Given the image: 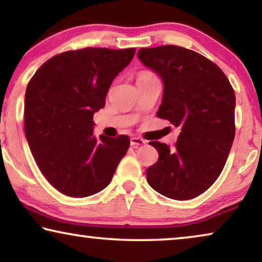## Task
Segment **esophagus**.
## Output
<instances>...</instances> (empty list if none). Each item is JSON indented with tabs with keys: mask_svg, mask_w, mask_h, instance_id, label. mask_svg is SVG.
I'll return each mask as SVG.
<instances>
[{
	"mask_svg": "<svg viewBox=\"0 0 262 262\" xmlns=\"http://www.w3.org/2000/svg\"><path fill=\"white\" fill-rule=\"evenodd\" d=\"M130 143H131V145L134 146V148H137V146L144 145L145 144V141H144V139L139 138V137H132Z\"/></svg>",
	"mask_w": 262,
	"mask_h": 262,
	"instance_id": "34e87169",
	"label": "esophagus"
}]
</instances>
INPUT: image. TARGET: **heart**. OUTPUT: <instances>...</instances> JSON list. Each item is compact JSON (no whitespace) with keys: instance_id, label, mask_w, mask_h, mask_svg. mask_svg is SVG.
I'll return each mask as SVG.
<instances>
[{"instance_id":"heart-1","label":"heart","mask_w":262,"mask_h":262,"mask_svg":"<svg viewBox=\"0 0 262 262\" xmlns=\"http://www.w3.org/2000/svg\"><path fill=\"white\" fill-rule=\"evenodd\" d=\"M149 75H152V74L149 73V71H142V73L139 74L138 76H149Z\"/></svg>"}]
</instances>
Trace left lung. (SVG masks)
Masks as SVG:
<instances>
[{"label":"left lung","mask_w":262,"mask_h":262,"mask_svg":"<svg viewBox=\"0 0 262 262\" xmlns=\"http://www.w3.org/2000/svg\"><path fill=\"white\" fill-rule=\"evenodd\" d=\"M138 57L164 82L157 117L181 128L173 148L149 143L159 160L146 169V180L167 198H195L217 180L230 152L234 88L217 64L181 46L141 49Z\"/></svg>","instance_id":"1"}]
</instances>
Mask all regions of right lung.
I'll use <instances>...</instances> for the list:
<instances>
[{"instance_id":"right-lung-1","label":"right lung","mask_w":262,"mask_h":262,"mask_svg":"<svg viewBox=\"0 0 262 262\" xmlns=\"http://www.w3.org/2000/svg\"><path fill=\"white\" fill-rule=\"evenodd\" d=\"M136 49L84 48L53 56L35 71L25 94V134L46 180L83 198L110 185L130 146L125 135L93 136V116Z\"/></svg>"}]
</instances>
